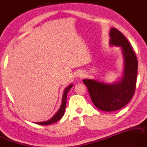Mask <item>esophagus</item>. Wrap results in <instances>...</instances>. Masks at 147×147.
Segmentation results:
<instances>
[{
	"instance_id": "1",
	"label": "esophagus",
	"mask_w": 147,
	"mask_h": 147,
	"mask_svg": "<svg viewBox=\"0 0 147 147\" xmlns=\"http://www.w3.org/2000/svg\"><path fill=\"white\" fill-rule=\"evenodd\" d=\"M77 76H78V77H80V78H82V77L84 76V74H83V73H78V74H77Z\"/></svg>"
}]
</instances>
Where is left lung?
<instances>
[{"label": "left lung", "instance_id": "left-lung-1", "mask_svg": "<svg viewBox=\"0 0 147 147\" xmlns=\"http://www.w3.org/2000/svg\"><path fill=\"white\" fill-rule=\"evenodd\" d=\"M109 35L111 46L121 47L124 58L123 76L119 81L111 84L92 79L83 80L94 105L106 112L119 110L132 99L136 85L138 64L135 53L123 33L112 28Z\"/></svg>", "mask_w": 147, "mask_h": 147}]
</instances>
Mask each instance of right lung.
<instances>
[{"mask_svg":"<svg viewBox=\"0 0 147 147\" xmlns=\"http://www.w3.org/2000/svg\"><path fill=\"white\" fill-rule=\"evenodd\" d=\"M72 87H73V84H71L65 89L64 92H63V94L62 104H61L60 108L59 110L57 112V113H56L51 118L46 121L34 122V123H36L38 125H48L54 123L58 121V120H60L61 118H62V116H63V114H64L65 109L67 94V92L69 91V90L71 89V88H72Z\"/></svg>","mask_w":147,"mask_h":147,"instance_id":"obj_1","label":"right lung"}]
</instances>
